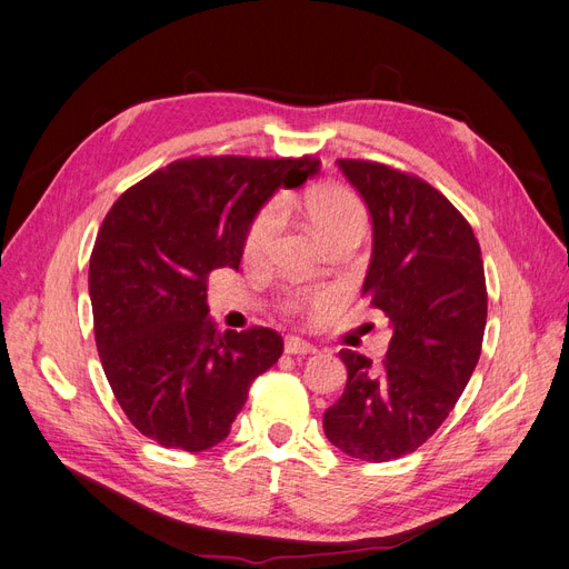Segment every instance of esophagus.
<instances>
[{"label":"esophagus","instance_id":"esophagus-1","mask_svg":"<svg viewBox=\"0 0 569 569\" xmlns=\"http://www.w3.org/2000/svg\"><path fill=\"white\" fill-rule=\"evenodd\" d=\"M316 351L318 349L313 347V343H308L301 337H287L284 339V353H289V356H306V353H316Z\"/></svg>","mask_w":569,"mask_h":569}]
</instances>
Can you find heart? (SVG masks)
<instances>
[{
    "mask_svg": "<svg viewBox=\"0 0 569 569\" xmlns=\"http://www.w3.org/2000/svg\"><path fill=\"white\" fill-rule=\"evenodd\" d=\"M306 216L327 247H332L347 237H363L368 228V211L363 201L339 184L316 187L306 197ZM280 222V201H270L256 213L244 237L247 258H261L268 251ZM327 303H330V295H325V291H291V295L284 297L282 308L287 313H303L308 308H320Z\"/></svg>",
    "mask_w": 569,
    "mask_h": 569,
    "instance_id": "obj_1",
    "label": "heart"
}]
</instances>
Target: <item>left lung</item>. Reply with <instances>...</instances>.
<instances>
[{
	"mask_svg": "<svg viewBox=\"0 0 569 569\" xmlns=\"http://www.w3.org/2000/svg\"><path fill=\"white\" fill-rule=\"evenodd\" d=\"M372 220L363 295L389 318L382 366L339 351L347 389L325 437L368 462L412 453L468 387L487 327L485 263L470 222L432 184L385 163L337 161Z\"/></svg>",
	"mask_w": 569,
	"mask_h": 569,
	"instance_id": "8db88e82",
	"label": "left lung"
}]
</instances>
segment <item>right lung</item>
I'll list each match as a JSON object with an SVG mask.
<instances>
[{
  "instance_id": "obj_1",
  "label": "right lung",
  "mask_w": 569,
  "mask_h": 569,
  "mask_svg": "<svg viewBox=\"0 0 569 569\" xmlns=\"http://www.w3.org/2000/svg\"><path fill=\"white\" fill-rule=\"evenodd\" d=\"M318 170L316 159H182L111 206L90 256L94 339L116 401L144 437L187 453L211 449L230 435L251 382L278 363L274 330H216L206 280L237 270L256 213Z\"/></svg>"
}]
</instances>
